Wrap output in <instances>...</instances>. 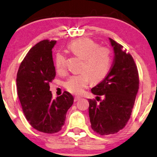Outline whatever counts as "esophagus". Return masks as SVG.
<instances>
[{
    "label": "esophagus",
    "mask_w": 157,
    "mask_h": 157,
    "mask_svg": "<svg viewBox=\"0 0 157 157\" xmlns=\"http://www.w3.org/2000/svg\"><path fill=\"white\" fill-rule=\"evenodd\" d=\"M79 99H80V97H74V101H78V100H79Z\"/></svg>",
    "instance_id": "34e87169"
}]
</instances>
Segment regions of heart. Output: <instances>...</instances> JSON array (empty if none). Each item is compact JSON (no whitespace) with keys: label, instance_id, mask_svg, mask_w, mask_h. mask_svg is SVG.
Instances as JSON below:
<instances>
[{"label":"heart","instance_id":"obj_1","mask_svg":"<svg viewBox=\"0 0 157 157\" xmlns=\"http://www.w3.org/2000/svg\"><path fill=\"white\" fill-rule=\"evenodd\" d=\"M68 49L75 56L82 59L78 74L73 75L67 79L65 87L74 94H81L88 86L90 79L99 82L108 74L111 66V52L106 47L99 44L89 38L74 40ZM54 64L57 72L63 74L66 71V57L60 52H56Z\"/></svg>","mask_w":157,"mask_h":157}]
</instances>
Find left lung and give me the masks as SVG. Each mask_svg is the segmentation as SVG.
Instances as JSON below:
<instances>
[{
    "label": "left lung",
    "mask_w": 157,
    "mask_h": 157,
    "mask_svg": "<svg viewBox=\"0 0 157 157\" xmlns=\"http://www.w3.org/2000/svg\"><path fill=\"white\" fill-rule=\"evenodd\" d=\"M115 52L113 64L103 81L91 89L96 99H89L91 127L101 136L117 133L131 117L139 88L137 66L123 47L109 38Z\"/></svg>",
    "instance_id": "8db88e82"
}]
</instances>
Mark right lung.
I'll return each mask as SVG.
<instances>
[{
    "label": "right lung",
    "mask_w": 157,
    "mask_h": 157,
    "mask_svg": "<svg viewBox=\"0 0 157 157\" xmlns=\"http://www.w3.org/2000/svg\"><path fill=\"white\" fill-rule=\"evenodd\" d=\"M55 40H44L30 49L18 70L17 94L26 120L34 129L56 133L62 129L74 103L68 91L52 99L50 83L56 77L52 49Z\"/></svg>",
    "instance_id": "add662e5"
}]
</instances>
